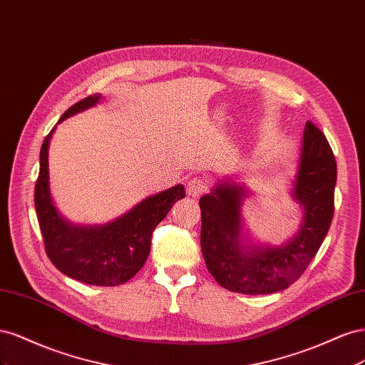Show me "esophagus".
I'll return each instance as SVG.
<instances>
[{
  "label": "esophagus",
  "mask_w": 365,
  "mask_h": 365,
  "mask_svg": "<svg viewBox=\"0 0 365 365\" xmlns=\"http://www.w3.org/2000/svg\"><path fill=\"white\" fill-rule=\"evenodd\" d=\"M207 189H208V182L204 176H193V178L187 182V193L193 197L204 195Z\"/></svg>",
  "instance_id": "esophagus-1"
}]
</instances>
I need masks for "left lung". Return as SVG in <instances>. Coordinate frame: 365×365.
Wrapping results in <instances>:
<instances>
[{
    "instance_id": "1",
    "label": "left lung",
    "mask_w": 365,
    "mask_h": 365,
    "mask_svg": "<svg viewBox=\"0 0 365 365\" xmlns=\"http://www.w3.org/2000/svg\"><path fill=\"white\" fill-rule=\"evenodd\" d=\"M336 161L327 138L312 121L303 132L294 197L304 217L298 235L282 247L244 251L240 207L245 187L222 182L200 200L201 250L207 269L222 288L248 295L286 289L302 277L332 224Z\"/></svg>"
}]
</instances>
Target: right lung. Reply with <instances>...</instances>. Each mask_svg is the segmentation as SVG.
Instances as JSON below:
<instances>
[{"label":"right lung","mask_w":365,"mask_h":365,"mask_svg":"<svg viewBox=\"0 0 365 365\" xmlns=\"http://www.w3.org/2000/svg\"><path fill=\"white\" fill-rule=\"evenodd\" d=\"M101 96H88L74 103L59 123L76 113L94 106ZM54 128L41 148L39 176L35 185V207L51 263L62 274L86 284H123L143 268L150 251L153 230L168 216L176 201L185 196L181 184L146 197L125 216L102 227L71 225L59 216L48 190V145Z\"/></svg>","instance_id":"add662e5"}]
</instances>
